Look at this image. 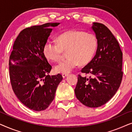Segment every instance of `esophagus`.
Wrapping results in <instances>:
<instances>
[{
	"instance_id": "obj_1",
	"label": "esophagus",
	"mask_w": 132,
	"mask_h": 132,
	"mask_svg": "<svg viewBox=\"0 0 132 132\" xmlns=\"http://www.w3.org/2000/svg\"><path fill=\"white\" fill-rule=\"evenodd\" d=\"M68 75V74H62V75L63 78H65V77L67 76Z\"/></svg>"
}]
</instances>
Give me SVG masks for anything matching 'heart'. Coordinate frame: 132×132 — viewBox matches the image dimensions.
Wrapping results in <instances>:
<instances>
[{"mask_svg":"<svg viewBox=\"0 0 132 132\" xmlns=\"http://www.w3.org/2000/svg\"><path fill=\"white\" fill-rule=\"evenodd\" d=\"M97 41L93 34L82 31L70 30L57 37V43L48 41L43 47V53L52 62L61 60L64 52H67V60L55 67L56 72L68 74L78 67L89 63L93 59Z\"/></svg>","mask_w":132,"mask_h":132,"instance_id":"heart-1","label":"heart"}]
</instances>
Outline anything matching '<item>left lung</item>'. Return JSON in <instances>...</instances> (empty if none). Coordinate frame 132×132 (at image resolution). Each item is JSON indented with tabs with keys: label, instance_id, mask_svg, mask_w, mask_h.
<instances>
[{
	"label": "left lung",
	"instance_id": "1",
	"mask_svg": "<svg viewBox=\"0 0 132 132\" xmlns=\"http://www.w3.org/2000/svg\"><path fill=\"white\" fill-rule=\"evenodd\" d=\"M92 29L97 39L96 54L81 70L90 76L78 75L75 89L77 98L89 108H98L112 98L120 87L122 53L117 39L105 25L93 23Z\"/></svg>",
	"mask_w": 132,
	"mask_h": 132
}]
</instances>
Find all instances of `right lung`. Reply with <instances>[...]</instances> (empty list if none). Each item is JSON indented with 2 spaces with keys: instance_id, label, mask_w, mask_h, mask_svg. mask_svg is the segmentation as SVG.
<instances>
[{
  "instance_id": "add662e5",
  "label": "right lung",
  "mask_w": 132,
  "mask_h": 132,
  "mask_svg": "<svg viewBox=\"0 0 132 132\" xmlns=\"http://www.w3.org/2000/svg\"><path fill=\"white\" fill-rule=\"evenodd\" d=\"M59 23L33 26L20 32L9 60L11 84L19 100L35 111L47 109L55 98L62 80L60 74L50 76L52 66L43 53V47Z\"/></svg>"
}]
</instances>
